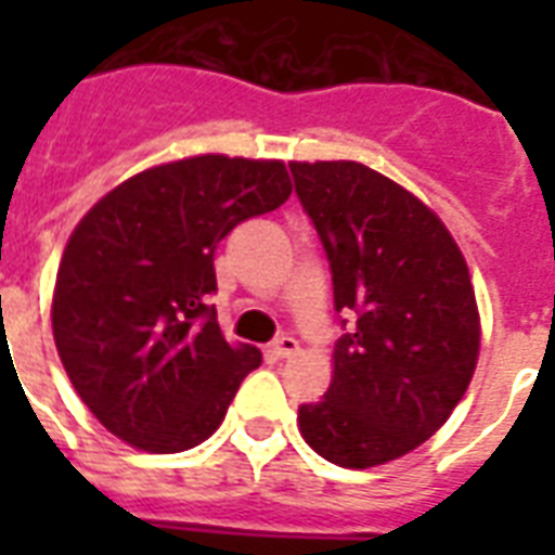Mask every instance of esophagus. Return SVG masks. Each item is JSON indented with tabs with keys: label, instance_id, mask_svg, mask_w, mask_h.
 <instances>
[{
	"label": "esophagus",
	"instance_id": "34e87169",
	"mask_svg": "<svg viewBox=\"0 0 555 555\" xmlns=\"http://www.w3.org/2000/svg\"><path fill=\"white\" fill-rule=\"evenodd\" d=\"M273 351H276V357H294L296 351H299V343H296L291 334H282V337H276V343H273Z\"/></svg>",
	"mask_w": 555,
	"mask_h": 555
}]
</instances>
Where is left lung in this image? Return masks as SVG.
Here are the masks:
<instances>
[{
    "instance_id": "8db88e82",
    "label": "left lung",
    "mask_w": 555,
    "mask_h": 555,
    "mask_svg": "<svg viewBox=\"0 0 555 555\" xmlns=\"http://www.w3.org/2000/svg\"><path fill=\"white\" fill-rule=\"evenodd\" d=\"M291 172L334 308L354 322L325 397L299 405V431L331 464L369 469L421 447L461 403L481 346L469 268L443 221L391 178L357 160H294Z\"/></svg>"
}]
</instances>
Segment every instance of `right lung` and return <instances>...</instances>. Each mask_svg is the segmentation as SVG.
Segmentation results:
<instances>
[{"instance_id": "add662e5", "label": "right lung", "mask_w": 555, "mask_h": 555, "mask_svg": "<svg viewBox=\"0 0 555 555\" xmlns=\"http://www.w3.org/2000/svg\"><path fill=\"white\" fill-rule=\"evenodd\" d=\"M287 195L282 160L195 155L138 172L74 227L51 325L72 386L112 435L184 452L221 426L261 351L218 328L212 256Z\"/></svg>"}]
</instances>
